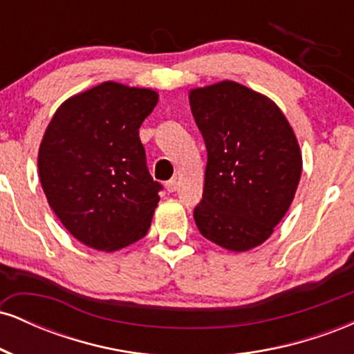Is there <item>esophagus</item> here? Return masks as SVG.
Listing matches in <instances>:
<instances>
[{"instance_id": "1", "label": "esophagus", "mask_w": 354, "mask_h": 354, "mask_svg": "<svg viewBox=\"0 0 354 354\" xmlns=\"http://www.w3.org/2000/svg\"><path fill=\"white\" fill-rule=\"evenodd\" d=\"M166 189H168L169 193H174V191L178 189V181H176V178H173V180L166 181Z\"/></svg>"}]
</instances>
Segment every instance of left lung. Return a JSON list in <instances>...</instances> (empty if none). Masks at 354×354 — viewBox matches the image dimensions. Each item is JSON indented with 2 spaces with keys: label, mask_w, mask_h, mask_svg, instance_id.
Instances as JSON below:
<instances>
[{
  "label": "left lung",
  "mask_w": 354,
  "mask_h": 354,
  "mask_svg": "<svg viewBox=\"0 0 354 354\" xmlns=\"http://www.w3.org/2000/svg\"><path fill=\"white\" fill-rule=\"evenodd\" d=\"M189 104L208 151L198 230L230 251L261 245L301 176L293 129L273 101L233 81L193 89Z\"/></svg>",
  "instance_id": "obj_1"
}]
</instances>
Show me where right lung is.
<instances>
[{
    "label": "right lung",
    "mask_w": 354,
    "mask_h": 354,
    "mask_svg": "<svg viewBox=\"0 0 354 354\" xmlns=\"http://www.w3.org/2000/svg\"><path fill=\"white\" fill-rule=\"evenodd\" d=\"M151 89L100 84L64 101L39 146V180L51 209L83 245L115 251L148 233L163 186L146 166L140 126Z\"/></svg>",
    "instance_id": "obj_1"
}]
</instances>
